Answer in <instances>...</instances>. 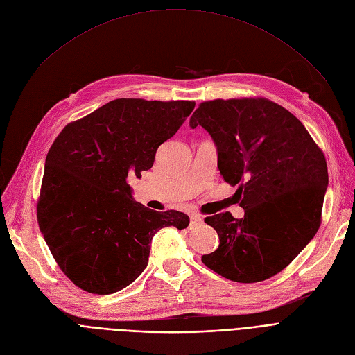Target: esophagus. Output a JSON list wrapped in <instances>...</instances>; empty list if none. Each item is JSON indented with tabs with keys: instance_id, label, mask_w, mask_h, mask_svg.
Instances as JSON below:
<instances>
[{
	"instance_id": "34e87169",
	"label": "esophagus",
	"mask_w": 355,
	"mask_h": 355,
	"mask_svg": "<svg viewBox=\"0 0 355 355\" xmlns=\"http://www.w3.org/2000/svg\"><path fill=\"white\" fill-rule=\"evenodd\" d=\"M202 217L201 216H196V214H192L191 216V227L193 229V227H200L202 225Z\"/></svg>"
}]
</instances>
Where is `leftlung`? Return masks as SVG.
<instances>
[{"instance_id":"obj_1","label":"left lung","mask_w":355,"mask_h":355,"mask_svg":"<svg viewBox=\"0 0 355 355\" xmlns=\"http://www.w3.org/2000/svg\"><path fill=\"white\" fill-rule=\"evenodd\" d=\"M214 139L218 170L239 185L243 218L221 212L205 218L220 245L202 262L236 282L281 272L315 237L328 187L324 155L293 113L268 98H216L189 121Z\"/></svg>"}]
</instances>
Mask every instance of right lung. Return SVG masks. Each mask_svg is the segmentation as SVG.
Masks as SVG:
<instances>
[{
    "mask_svg": "<svg viewBox=\"0 0 355 355\" xmlns=\"http://www.w3.org/2000/svg\"><path fill=\"white\" fill-rule=\"evenodd\" d=\"M195 107L189 101L116 98L68 123L48 151L37 223L62 272L92 294L116 293L148 263L153 236L187 229L189 217L135 202L128 178L153 167L155 151Z\"/></svg>",
    "mask_w": 355,
    "mask_h": 355,
    "instance_id": "1",
    "label": "right lung"
}]
</instances>
